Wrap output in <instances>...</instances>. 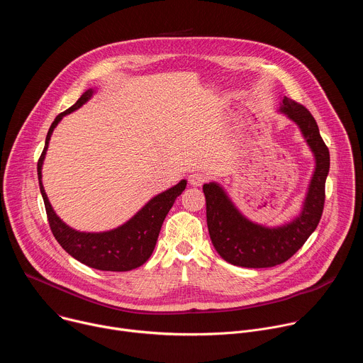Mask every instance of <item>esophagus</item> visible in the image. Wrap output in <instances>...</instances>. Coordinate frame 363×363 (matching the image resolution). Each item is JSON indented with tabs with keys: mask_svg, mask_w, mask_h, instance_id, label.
<instances>
[{
	"mask_svg": "<svg viewBox=\"0 0 363 363\" xmlns=\"http://www.w3.org/2000/svg\"><path fill=\"white\" fill-rule=\"evenodd\" d=\"M188 181H189V184H191L192 186H201V185L206 181V175L202 174V172H192V174L189 175Z\"/></svg>",
	"mask_w": 363,
	"mask_h": 363,
	"instance_id": "34e87169",
	"label": "esophagus"
}]
</instances>
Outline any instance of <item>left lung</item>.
Returning a JSON list of instances; mask_svg holds the SVG:
<instances>
[{
    "label": "left lung",
    "mask_w": 363,
    "mask_h": 363,
    "mask_svg": "<svg viewBox=\"0 0 363 363\" xmlns=\"http://www.w3.org/2000/svg\"><path fill=\"white\" fill-rule=\"evenodd\" d=\"M279 112L298 126L315 157V171L298 216L283 225L266 227L242 216L218 182L202 186L213 245L234 266L266 269L287 262L316 230L323 213L325 184L330 167L329 149L315 118L303 105L284 96Z\"/></svg>",
    "instance_id": "1"
}]
</instances>
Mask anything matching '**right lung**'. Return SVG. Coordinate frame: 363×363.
Returning <instances> with one entry per match:
<instances>
[{
  "label": "right lung",
  "instance_id": "obj_1",
  "mask_svg": "<svg viewBox=\"0 0 363 363\" xmlns=\"http://www.w3.org/2000/svg\"><path fill=\"white\" fill-rule=\"evenodd\" d=\"M96 90H86L80 99L74 103L72 108L66 112L60 113L55 122L51 123L45 145L43 149L41 157L37 164L38 184L40 192L44 199L45 213L48 218V224L51 233L56 237L59 244L73 257L77 262L101 272H129L136 267H140L147 262V258L152 255L157 240L164 224V220L172 205L182 194L186 186V181L182 179L172 188L155 195L149 199L142 208L125 224L118 228L103 231V233H83L69 227L53 210L41 181V169L45 158V152L48 147V142L53 133L55 128L59 122L69 113L82 108L84 103L93 96Z\"/></svg>",
  "mask_w": 363,
  "mask_h": 363
}]
</instances>
